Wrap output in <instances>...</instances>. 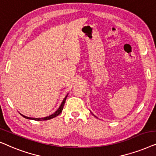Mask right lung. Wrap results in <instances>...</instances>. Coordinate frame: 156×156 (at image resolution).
<instances>
[{
  "label": "right lung",
  "mask_w": 156,
  "mask_h": 156,
  "mask_svg": "<svg viewBox=\"0 0 156 156\" xmlns=\"http://www.w3.org/2000/svg\"><path fill=\"white\" fill-rule=\"evenodd\" d=\"M67 96H68V94L66 95V96L64 98L63 102L61 103V105H60V107L58 108V110L56 111L55 112V113L51 114V115H50L49 116H47V117H44V118H30V117H27L26 115H22L21 113H20V115H21L23 117H24L25 118H27V119H30V120H50V119H52V118L56 117L59 115V114H61V113L63 111V106H64V104H65V102H66V100L67 98Z\"/></svg>",
  "instance_id": "add662e5"
}]
</instances>
